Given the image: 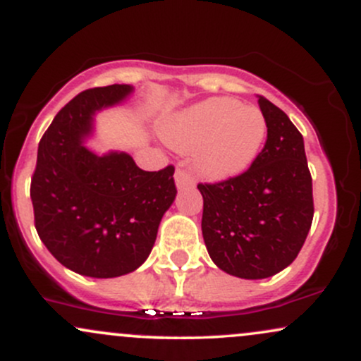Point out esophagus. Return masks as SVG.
Returning a JSON list of instances; mask_svg holds the SVG:
<instances>
[{"instance_id": "34e87169", "label": "esophagus", "mask_w": 361, "mask_h": 361, "mask_svg": "<svg viewBox=\"0 0 361 361\" xmlns=\"http://www.w3.org/2000/svg\"><path fill=\"white\" fill-rule=\"evenodd\" d=\"M175 180H176V186L178 188H188V186L195 185L193 176L186 171L185 168H178L175 173Z\"/></svg>"}]
</instances>
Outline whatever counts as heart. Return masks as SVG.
I'll return each mask as SVG.
<instances>
[{
  "label": "heart",
  "mask_w": 361,
  "mask_h": 361,
  "mask_svg": "<svg viewBox=\"0 0 361 361\" xmlns=\"http://www.w3.org/2000/svg\"><path fill=\"white\" fill-rule=\"evenodd\" d=\"M267 137V122L255 106L231 98H209L176 115L166 139L180 151H193L197 171L210 180H226L252 163Z\"/></svg>",
  "instance_id": "b5f03b06"
}]
</instances>
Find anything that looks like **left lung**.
Instances as JSON below:
<instances>
[{
  "instance_id": "1",
  "label": "left lung",
  "mask_w": 361,
  "mask_h": 361,
  "mask_svg": "<svg viewBox=\"0 0 361 361\" xmlns=\"http://www.w3.org/2000/svg\"><path fill=\"white\" fill-rule=\"evenodd\" d=\"M267 140L241 175L198 183L202 234L221 270L246 280L273 276L297 258L314 217L304 139L283 110L258 94Z\"/></svg>"
}]
</instances>
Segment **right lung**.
I'll return each mask as SVG.
<instances>
[{
    "label": "right lung",
    "instance_id": "add662e5",
    "mask_svg": "<svg viewBox=\"0 0 361 361\" xmlns=\"http://www.w3.org/2000/svg\"><path fill=\"white\" fill-rule=\"evenodd\" d=\"M130 91L110 85L76 94L40 139L32 175L37 234L61 264L93 279L139 268L176 197L173 164L144 171L126 152L97 156L81 144L94 111Z\"/></svg>",
    "mask_w": 361,
    "mask_h": 361
}]
</instances>
